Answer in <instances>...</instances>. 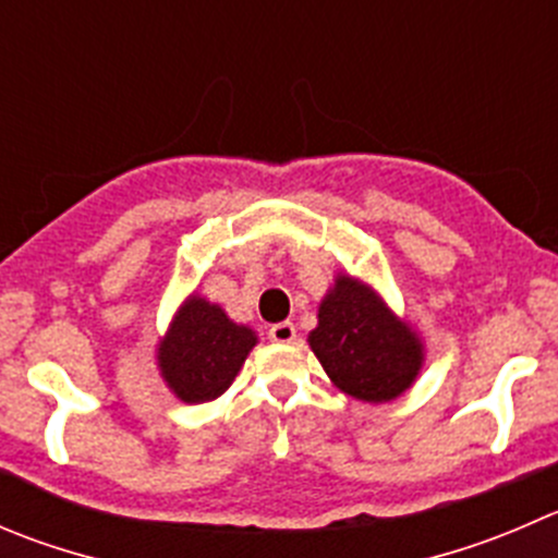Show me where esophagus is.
Wrapping results in <instances>:
<instances>
[{
  "instance_id": "esophagus-1",
  "label": "esophagus",
  "mask_w": 558,
  "mask_h": 558,
  "mask_svg": "<svg viewBox=\"0 0 558 558\" xmlns=\"http://www.w3.org/2000/svg\"><path fill=\"white\" fill-rule=\"evenodd\" d=\"M269 338H272L275 343H294V340H296V327L291 322L272 324V327H269Z\"/></svg>"
}]
</instances>
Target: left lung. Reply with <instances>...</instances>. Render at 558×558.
Wrapping results in <instances>:
<instances>
[{"mask_svg": "<svg viewBox=\"0 0 558 558\" xmlns=\"http://www.w3.org/2000/svg\"><path fill=\"white\" fill-rule=\"evenodd\" d=\"M329 381L362 403H389L425 365L423 338L373 286L338 272L307 335Z\"/></svg>", "mask_w": 558, "mask_h": 558, "instance_id": "obj_1", "label": "left lung"}]
</instances>
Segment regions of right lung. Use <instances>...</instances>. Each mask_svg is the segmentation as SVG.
<instances>
[{"instance_id":"right-lung-1","label":"right lung","mask_w":558,"mask_h":558,"mask_svg":"<svg viewBox=\"0 0 558 558\" xmlns=\"http://www.w3.org/2000/svg\"><path fill=\"white\" fill-rule=\"evenodd\" d=\"M256 343V329L236 324L218 302L191 294L155 345V362L177 400L209 403L234 384Z\"/></svg>"}]
</instances>
